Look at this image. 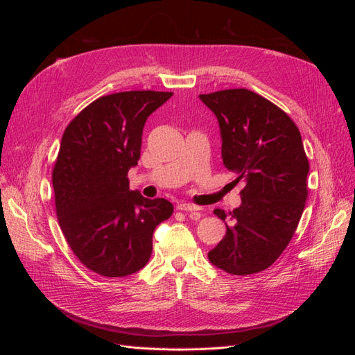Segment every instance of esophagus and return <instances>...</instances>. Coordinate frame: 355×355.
Returning a JSON list of instances; mask_svg holds the SVG:
<instances>
[{"instance_id":"obj_1","label":"esophagus","mask_w":355,"mask_h":355,"mask_svg":"<svg viewBox=\"0 0 355 355\" xmlns=\"http://www.w3.org/2000/svg\"><path fill=\"white\" fill-rule=\"evenodd\" d=\"M178 210L180 211H200L201 209L196 204H189V202H180L178 204Z\"/></svg>"}]
</instances>
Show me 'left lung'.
Instances as JSON below:
<instances>
[{
    "instance_id": "8db88e82",
    "label": "left lung",
    "mask_w": 355,
    "mask_h": 355,
    "mask_svg": "<svg viewBox=\"0 0 355 355\" xmlns=\"http://www.w3.org/2000/svg\"><path fill=\"white\" fill-rule=\"evenodd\" d=\"M216 115L222 158L243 180L241 206L214 209L227 234L209 261L232 275L270 268L292 240L308 198L309 163L297 125L277 105L247 89L200 94Z\"/></svg>"
}]
</instances>
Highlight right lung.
<instances>
[{
  "label": "right lung",
  "instance_id": "obj_1",
  "mask_svg": "<svg viewBox=\"0 0 355 355\" xmlns=\"http://www.w3.org/2000/svg\"><path fill=\"white\" fill-rule=\"evenodd\" d=\"M173 93L120 92L96 99L62 136L53 167L60 230L90 271L127 277L153 253V234L173 214L164 198L149 200L128 188L127 173L141 158L146 118Z\"/></svg>",
  "mask_w": 355,
  "mask_h": 355
}]
</instances>
